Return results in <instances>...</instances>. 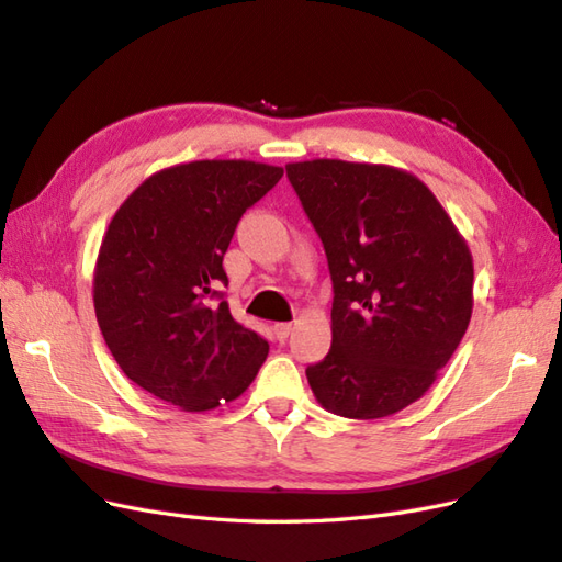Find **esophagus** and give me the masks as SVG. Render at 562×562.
<instances>
[{
	"label": "esophagus",
	"mask_w": 562,
	"mask_h": 562,
	"mask_svg": "<svg viewBox=\"0 0 562 562\" xmlns=\"http://www.w3.org/2000/svg\"><path fill=\"white\" fill-rule=\"evenodd\" d=\"M292 329H294L292 323H278V325H276V337H278L280 341H284L286 337L292 335Z\"/></svg>",
	"instance_id": "34e87169"
}]
</instances>
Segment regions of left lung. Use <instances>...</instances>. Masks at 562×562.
Segmentation results:
<instances>
[{
    "instance_id": "left-lung-1",
    "label": "left lung",
    "mask_w": 562,
    "mask_h": 562,
    "mask_svg": "<svg viewBox=\"0 0 562 562\" xmlns=\"http://www.w3.org/2000/svg\"><path fill=\"white\" fill-rule=\"evenodd\" d=\"M286 178L321 235L333 276V349L308 366L318 404L378 420L425 396L472 315V254L413 172L311 158Z\"/></svg>"
}]
</instances>
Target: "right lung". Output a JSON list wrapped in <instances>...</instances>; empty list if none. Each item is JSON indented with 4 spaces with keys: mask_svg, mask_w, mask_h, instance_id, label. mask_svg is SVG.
<instances>
[{
    "mask_svg": "<svg viewBox=\"0 0 562 562\" xmlns=\"http://www.w3.org/2000/svg\"><path fill=\"white\" fill-rule=\"evenodd\" d=\"M282 178L244 158L178 164L113 213L94 266V313L111 356L144 392L187 413L247 392L268 341L239 325L215 284L241 213Z\"/></svg>",
    "mask_w": 562,
    "mask_h": 562,
    "instance_id": "1",
    "label": "right lung"
}]
</instances>
